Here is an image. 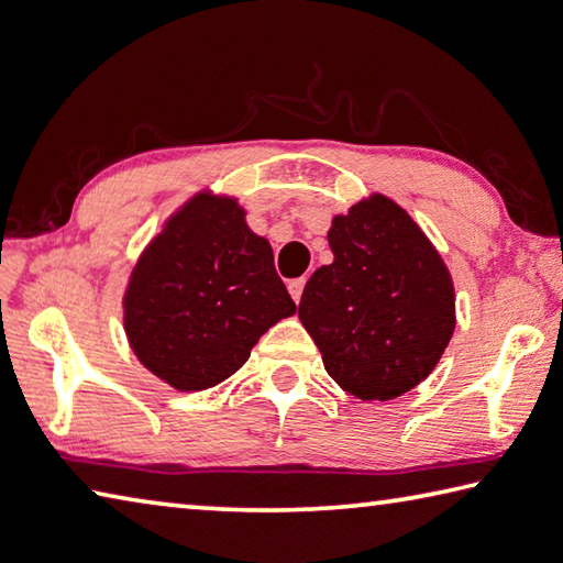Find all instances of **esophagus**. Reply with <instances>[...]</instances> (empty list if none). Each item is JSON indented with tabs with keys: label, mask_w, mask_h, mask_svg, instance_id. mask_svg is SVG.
Here are the masks:
<instances>
[{
	"label": "esophagus",
	"mask_w": 563,
	"mask_h": 563,
	"mask_svg": "<svg viewBox=\"0 0 563 563\" xmlns=\"http://www.w3.org/2000/svg\"><path fill=\"white\" fill-rule=\"evenodd\" d=\"M303 286H306V279H303V277H301V279H291V282H289V294H291V299H294L296 303L301 301Z\"/></svg>",
	"instance_id": "obj_1"
}]
</instances>
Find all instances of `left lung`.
<instances>
[{
  "label": "left lung",
  "instance_id": "1",
  "mask_svg": "<svg viewBox=\"0 0 563 563\" xmlns=\"http://www.w3.org/2000/svg\"><path fill=\"white\" fill-rule=\"evenodd\" d=\"M325 238L333 262L306 284L301 323L347 395L401 397L433 373L455 331L446 262L407 210L382 194L333 216Z\"/></svg>",
  "mask_w": 563,
  "mask_h": 563
}]
</instances>
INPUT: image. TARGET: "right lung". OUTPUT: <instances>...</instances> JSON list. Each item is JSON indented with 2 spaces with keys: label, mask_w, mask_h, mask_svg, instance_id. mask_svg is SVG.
<instances>
[{
  "label": "right lung",
  "mask_w": 563,
  "mask_h": 563,
  "mask_svg": "<svg viewBox=\"0 0 563 563\" xmlns=\"http://www.w3.org/2000/svg\"><path fill=\"white\" fill-rule=\"evenodd\" d=\"M235 196L203 188L164 220L134 262L122 325L136 360L178 391L218 385L296 303Z\"/></svg>",
  "instance_id": "add662e5"
}]
</instances>
